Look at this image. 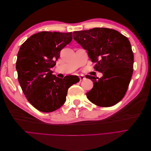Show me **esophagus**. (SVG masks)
<instances>
[{
  "label": "esophagus",
  "mask_w": 151,
  "mask_h": 151,
  "mask_svg": "<svg viewBox=\"0 0 151 151\" xmlns=\"http://www.w3.org/2000/svg\"><path fill=\"white\" fill-rule=\"evenodd\" d=\"M79 79H80V81H83V80L85 79V77L84 76H79Z\"/></svg>",
  "instance_id": "esophagus-1"
}]
</instances>
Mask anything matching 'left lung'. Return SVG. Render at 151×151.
Masks as SVG:
<instances>
[{"mask_svg":"<svg viewBox=\"0 0 151 151\" xmlns=\"http://www.w3.org/2000/svg\"><path fill=\"white\" fill-rule=\"evenodd\" d=\"M73 38L88 51L91 61L96 63L95 70L103 74L99 79L86 76L94 83L87 98L101 107L112 106L120 101L133 74L134 53L129 39L106 28L74 31Z\"/></svg>","mask_w":151,"mask_h":151,"instance_id":"1","label":"left lung"}]
</instances>
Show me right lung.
I'll return each mask as SVG.
<instances>
[{"mask_svg":"<svg viewBox=\"0 0 151 151\" xmlns=\"http://www.w3.org/2000/svg\"><path fill=\"white\" fill-rule=\"evenodd\" d=\"M72 33L42 31L22 44L16 70L21 88L28 101L38 110L50 113L65 103L70 76L60 79L50 68L56 65L60 52L72 40Z\"/></svg>","mask_w":151,"mask_h":151,"instance_id":"right-lung-1","label":"right lung"}]
</instances>
